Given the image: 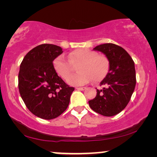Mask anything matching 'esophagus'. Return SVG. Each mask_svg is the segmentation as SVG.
Segmentation results:
<instances>
[{
  "label": "esophagus",
  "mask_w": 157,
  "mask_h": 157,
  "mask_svg": "<svg viewBox=\"0 0 157 157\" xmlns=\"http://www.w3.org/2000/svg\"><path fill=\"white\" fill-rule=\"evenodd\" d=\"M86 89V87H76V90H84Z\"/></svg>",
  "instance_id": "obj_1"
}]
</instances>
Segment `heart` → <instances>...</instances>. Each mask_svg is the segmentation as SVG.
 Instances as JSON below:
<instances>
[{"mask_svg": "<svg viewBox=\"0 0 157 157\" xmlns=\"http://www.w3.org/2000/svg\"><path fill=\"white\" fill-rule=\"evenodd\" d=\"M68 59L70 62L62 55L57 56L53 61V67L57 74L66 79L72 71L70 63H78L77 65L78 73L67 78V83L71 85H83L89 82L91 78L94 82H100L109 71L107 59L91 50H75L68 55Z\"/></svg>", "mask_w": 157, "mask_h": 157, "instance_id": "obj_1", "label": "heart"}]
</instances>
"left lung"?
<instances>
[{
    "instance_id": "8db88e82",
    "label": "left lung",
    "mask_w": 157,
    "mask_h": 157,
    "mask_svg": "<svg viewBox=\"0 0 157 157\" xmlns=\"http://www.w3.org/2000/svg\"><path fill=\"white\" fill-rule=\"evenodd\" d=\"M109 60V72L97 90L95 98L89 101L90 108L97 113L111 117L124 109L129 102L136 85L134 62L130 55L121 46L112 43L98 45Z\"/></svg>"
}]
</instances>
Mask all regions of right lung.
I'll use <instances>...</instances> for the list:
<instances>
[{
  "label": "right lung",
  "mask_w": 157,
  "mask_h": 157,
  "mask_svg": "<svg viewBox=\"0 0 157 157\" xmlns=\"http://www.w3.org/2000/svg\"><path fill=\"white\" fill-rule=\"evenodd\" d=\"M62 52L59 46L42 44L31 50L20 64V96L29 111L40 118L51 120L62 115L74 90L53 69V61Z\"/></svg>",
  "instance_id": "right-lung-1"
}]
</instances>
